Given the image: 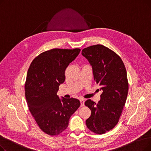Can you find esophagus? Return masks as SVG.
I'll return each mask as SVG.
<instances>
[{"label": "esophagus", "instance_id": "1", "mask_svg": "<svg viewBox=\"0 0 151 151\" xmlns=\"http://www.w3.org/2000/svg\"><path fill=\"white\" fill-rule=\"evenodd\" d=\"M80 103H81V106L83 107L84 106V99H80Z\"/></svg>", "mask_w": 151, "mask_h": 151}]
</instances>
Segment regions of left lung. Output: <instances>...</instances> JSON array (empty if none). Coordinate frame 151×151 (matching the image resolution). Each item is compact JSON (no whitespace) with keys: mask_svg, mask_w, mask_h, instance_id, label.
Instances as JSON below:
<instances>
[{"mask_svg":"<svg viewBox=\"0 0 151 151\" xmlns=\"http://www.w3.org/2000/svg\"><path fill=\"white\" fill-rule=\"evenodd\" d=\"M81 54L92 65L94 80L103 91L97 104L91 99L86 101L85 105L91 110L86 124L91 132L104 134L117 125L125 104L129 91L127 71L119 55L104 45L86 47Z\"/></svg>","mask_w":151,"mask_h":151,"instance_id":"left-lung-1","label":"left lung"}]
</instances>
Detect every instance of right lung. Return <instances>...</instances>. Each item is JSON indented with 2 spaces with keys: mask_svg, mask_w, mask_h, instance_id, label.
Here are the masks:
<instances>
[{
  "mask_svg": "<svg viewBox=\"0 0 151 151\" xmlns=\"http://www.w3.org/2000/svg\"><path fill=\"white\" fill-rule=\"evenodd\" d=\"M81 50L54 48L37 56L29 68L25 96L29 111L43 132L58 135L68 127L69 119L80 101L74 98L60 100L59 87L65 80L67 67Z\"/></svg>",
  "mask_w": 151,
  "mask_h": 151,
  "instance_id": "1",
  "label": "right lung"
}]
</instances>
